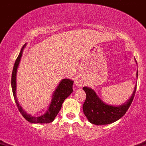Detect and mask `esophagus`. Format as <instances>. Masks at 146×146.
I'll use <instances>...</instances> for the list:
<instances>
[{
  "label": "esophagus",
  "mask_w": 146,
  "mask_h": 146,
  "mask_svg": "<svg viewBox=\"0 0 146 146\" xmlns=\"http://www.w3.org/2000/svg\"><path fill=\"white\" fill-rule=\"evenodd\" d=\"M76 84L78 85V86H81V81H76Z\"/></svg>",
  "instance_id": "esophagus-1"
}]
</instances>
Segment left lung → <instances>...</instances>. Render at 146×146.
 Segmentation results:
<instances>
[{"label": "left lung", "instance_id": "left-lung-1", "mask_svg": "<svg viewBox=\"0 0 146 146\" xmlns=\"http://www.w3.org/2000/svg\"><path fill=\"white\" fill-rule=\"evenodd\" d=\"M138 73L137 72V77ZM137 85L130 99L122 106H114L106 104L102 102L94 90L86 86L83 87L86 94L85 102L83 105V111L89 122L95 125L109 124L119 120L123 116L132 104L135 97Z\"/></svg>", "mask_w": 146, "mask_h": 146}]
</instances>
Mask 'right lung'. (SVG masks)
<instances>
[{"instance_id": "add662e5", "label": "right lung", "mask_w": 146, "mask_h": 146, "mask_svg": "<svg viewBox=\"0 0 146 146\" xmlns=\"http://www.w3.org/2000/svg\"><path fill=\"white\" fill-rule=\"evenodd\" d=\"M25 44L22 46V49L20 51L19 56L17 57V60L14 63V68H13L12 76H11V88H12L13 94H14V100H15L16 105L17 106L18 110L22 116L25 118L27 121L31 123H37V124H47L53 121L55 117L58 114L59 111L62 108V105L63 103L64 100L70 95L73 92V81L70 79H62L61 82L60 83L59 86L56 89L55 92H54L52 96V100L51 102V104L47 110L46 113L42 115L39 117H33L30 114H27L24 110L21 108L19 104L18 103V101L16 98V75H17V70L18 65H19V61H20L21 57L22 55V52L24 49Z\"/></svg>"}]
</instances>
